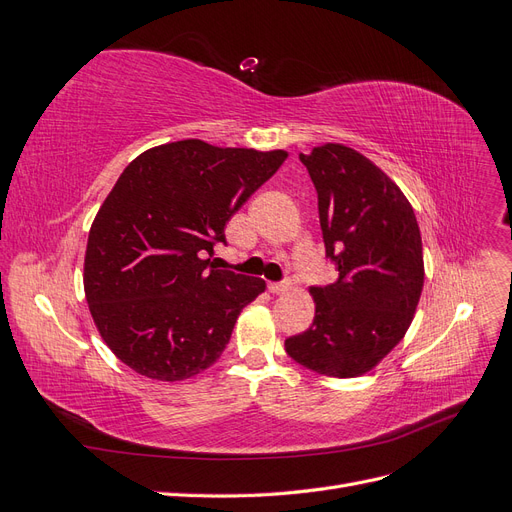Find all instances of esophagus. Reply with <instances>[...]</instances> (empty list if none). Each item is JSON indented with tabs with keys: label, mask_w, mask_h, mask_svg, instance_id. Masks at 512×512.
Instances as JSON below:
<instances>
[{
	"label": "esophagus",
	"mask_w": 512,
	"mask_h": 512,
	"mask_svg": "<svg viewBox=\"0 0 512 512\" xmlns=\"http://www.w3.org/2000/svg\"><path fill=\"white\" fill-rule=\"evenodd\" d=\"M292 288V284L288 282V280H284V282H273V284H269V292H273V294H282V292H286V290H290Z\"/></svg>",
	"instance_id": "34e87169"
}]
</instances>
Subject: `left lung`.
<instances>
[{"label": "left lung", "instance_id": "8db88e82", "mask_svg": "<svg viewBox=\"0 0 512 512\" xmlns=\"http://www.w3.org/2000/svg\"><path fill=\"white\" fill-rule=\"evenodd\" d=\"M299 158L318 192L337 280L309 288L312 327L284 346L318 374L356 378L401 342L414 318L425 280L421 230L404 192L363 153L327 143Z\"/></svg>", "mask_w": 512, "mask_h": 512}]
</instances>
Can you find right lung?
<instances>
[{
  "mask_svg": "<svg viewBox=\"0 0 512 512\" xmlns=\"http://www.w3.org/2000/svg\"><path fill=\"white\" fill-rule=\"evenodd\" d=\"M288 153L198 138L147 149L106 196L89 230L85 297L121 363L151 380L192 378L220 359L241 309L265 282L215 269L232 213Z\"/></svg>",
  "mask_w": 512,
  "mask_h": 512,
  "instance_id": "1",
  "label": "right lung"
}]
</instances>
